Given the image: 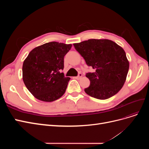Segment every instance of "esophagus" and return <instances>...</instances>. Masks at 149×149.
Here are the masks:
<instances>
[{"label": "esophagus", "mask_w": 149, "mask_h": 149, "mask_svg": "<svg viewBox=\"0 0 149 149\" xmlns=\"http://www.w3.org/2000/svg\"><path fill=\"white\" fill-rule=\"evenodd\" d=\"M81 78H82V74H81V73H79L78 76H76V77H74V78L76 79H81Z\"/></svg>", "instance_id": "esophagus-1"}]
</instances>
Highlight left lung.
<instances>
[{"mask_svg":"<svg viewBox=\"0 0 149 149\" xmlns=\"http://www.w3.org/2000/svg\"><path fill=\"white\" fill-rule=\"evenodd\" d=\"M73 45L87 65L95 70L86 75L90 85L84 89L85 93L102 100L118 93L125 82L129 68L124 49L108 39H89Z\"/></svg>","mask_w":149,"mask_h":149,"instance_id":"8db88e82","label":"left lung"}]
</instances>
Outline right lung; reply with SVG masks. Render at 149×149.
<instances>
[{
  "label": "right lung",
  "instance_id": "1",
  "mask_svg": "<svg viewBox=\"0 0 149 149\" xmlns=\"http://www.w3.org/2000/svg\"><path fill=\"white\" fill-rule=\"evenodd\" d=\"M71 44L52 42L33 48L22 66V78L26 88L37 100L52 102L65 94L70 78L65 77L64 56Z\"/></svg>",
  "mask_w": 149,
  "mask_h": 149
}]
</instances>
